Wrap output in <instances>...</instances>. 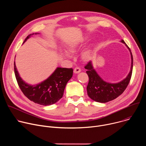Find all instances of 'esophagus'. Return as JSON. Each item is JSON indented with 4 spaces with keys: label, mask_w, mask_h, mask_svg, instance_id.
Segmentation results:
<instances>
[{
    "label": "esophagus",
    "mask_w": 146,
    "mask_h": 146,
    "mask_svg": "<svg viewBox=\"0 0 146 146\" xmlns=\"http://www.w3.org/2000/svg\"><path fill=\"white\" fill-rule=\"evenodd\" d=\"M80 72H81V69L79 67H76L74 69V73L76 74L79 73Z\"/></svg>",
    "instance_id": "esophagus-1"
}]
</instances>
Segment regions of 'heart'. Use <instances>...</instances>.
<instances>
[{
    "label": "heart",
    "mask_w": 146,
    "mask_h": 146,
    "mask_svg": "<svg viewBox=\"0 0 146 146\" xmlns=\"http://www.w3.org/2000/svg\"><path fill=\"white\" fill-rule=\"evenodd\" d=\"M80 45L79 43H72L70 45H69V46L68 47V51L70 54H73L78 50V48H80ZM69 53H68V52L62 51V50H60L59 51V55L66 59H70L71 58V56ZM92 55V50L90 49H87L82 52L81 57L83 60H87L91 58Z\"/></svg>",
    "instance_id": "obj_1"
}]
</instances>
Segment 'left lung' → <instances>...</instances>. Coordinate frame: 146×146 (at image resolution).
Returning <instances> with one entry per match:
<instances>
[{
  "label": "left lung",
  "instance_id": "left-lung-1",
  "mask_svg": "<svg viewBox=\"0 0 146 146\" xmlns=\"http://www.w3.org/2000/svg\"><path fill=\"white\" fill-rule=\"evenodd\" d=\"M121 42L125 44L130 51L131 55V70L125 78L117 83L106 82L98 74L94 69L92 62L90 61L85 66L87 70L86 73L89 77V82L87 87L88 96L93 100L100 103H106L113 100L121 95L129 84L132 73L133 56L129 47L123 40Z\"/></svg>",
  "mask_w": 146,
  "mask_h": 146
}]
</instances>
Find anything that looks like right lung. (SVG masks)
Masks as SVG:
<instances>
[{
    "mask_svg": "<svg viewBox=\"0 0 146 146\" xmlns=\"http://www.w3.org/2000/svg\"><path fill=\"white\" fill-rule=\"evenodd\" d=\"M33 35L34 33L28 35L24 43ZM14 65L15 76L21 90L30 100L40 105H51L61 99L67 82L73 76L72 68H57L46 80L35 86H32L27 84L21 78L15 62Z\"/></svg>",
    "mask_w": 146,
    "mask_h": 146,
    "instance_id": "right-lung-1",
    "label": "right lung"
}]
</instances>
